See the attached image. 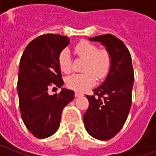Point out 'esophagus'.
<instances>
[{
    "label": "esophagus",
    "instance_id": "obj_1",
    "mask_svg": "<svg viewBox=\"0 0 156 156\" xmlns=\"http://www.w3.org/2000/svg\"><path fill=\"white\" fill-rule=\"evenodd\" d=\"M74 95H75V97H76V98H77V97H81V96H83V94H82V93H79V92H75L74 93Z\"/></svg>",
    "mask_w": 156,
    "mask_h": 156
}]
</instances>
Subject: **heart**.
I'll return each mask as SVG.
<instances>
[{
  "label": "heart",
  "instance_id": "obj_1",
  "mask_svg": "<svg viewBox=\"0 0 156 156\" xmlns=\"http://www.w3.org/2000/svg\"><path fill=\"white\" fill-rule=\"evenodd\" d=\"M74 53L78 57L84 58L83 73H75L66 79V85L78 92H83L95 83L96 77L103 80L108 76L112 66V58L107 49H98L90 41H79L74 47ZM58 66L64 73H69L72 70V58L68 50H63L58 56Z\"/></svg>",
  "mask_w": 156,
  "mask_h": 156
}]
</instances>
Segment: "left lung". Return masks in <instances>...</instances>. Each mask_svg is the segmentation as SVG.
<instances>
[{
    "mask_svg": "<svg viewBox=\"0 0 156 156\" xmlns=\"http://www.w3.org/2000/svg\"><path fill=\"white\" fill-rule=\"evenodd\" d=\"M105 45L112 58L108 75L94 95H86L89 102L83 115L88 134L100 140H108L120 131L126 122L132 102L134 74L131 55L120 39L111 34L89 38Z\"/></svg>",
    "mask_w": 156,
    "mask_h": 156,
    "instance_id": "left-lung-1",
    "label": "left lung"
}]
</instances>
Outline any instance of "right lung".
Here are the masks:
<instances>
[{"label":"right lung","instance_id":"right-lung-1","mask_svg":"<svg viewBox=\"0 0 156 156\" xmlns=\"http://www.w3.org/2000/svg\"><path fill=\"white\" fill-rule=\"evenodd\" d=\"M69 41L66 36H39L27 46L20 60L17 92L21 116L27 129L38 139L58 130L62 109L74 97V92L66 88L59 94H48L50 87L63 84L58 60Z\"/></svg>","mask_w":156,"mask_h":156}]
</instances>
